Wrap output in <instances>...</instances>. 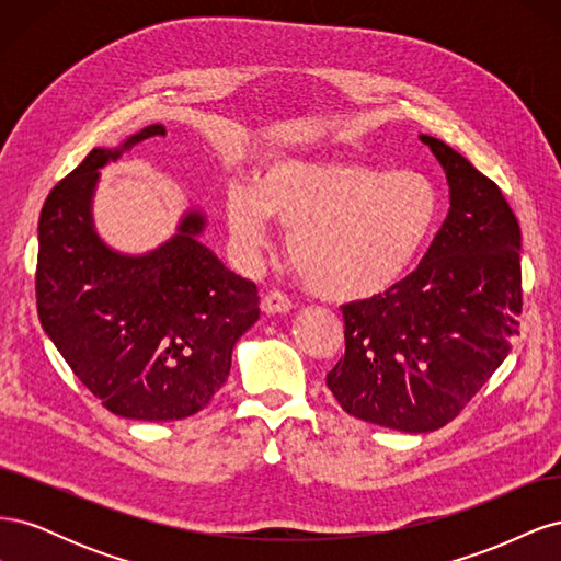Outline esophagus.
<instances>
[{
    "label": "esophagus",
    "instance_id": "obj_1",
    "mask_svg": "<svg viewBox=\"0 0 561 561\" xmlns=\"http://www.w3.org/2000/svg\"><path fill=\"white\" fill-rule=\"evenodd\" d=\"M293 309V299L287 297L285 293L280 290H268L264 297H262V311L264 313H285Z\"/></svg>",
    "mask_w": 561,
    "mask_h": 561
}]
</instances>
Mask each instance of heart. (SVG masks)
<instances>
[{"instance_id":"1","label":"heart","mask_w":561,"mask_h":561,"mask_svg":"<svg viewBox=\"0 0 561 561\" xmlns=\"http://www.w3.org/2000/svg\"><path fill=\"white\" fill-rule=\"evenodd\" d=\"M266 215L287 233L301 280L330 299H367L393 287L439 219L435 184L414 171L322 157L268 163L257 190L229 194V229L243 254L266 243Z\"/></svg>"}]
</instances>
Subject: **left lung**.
Segmentation results:
<instances>
[{
	"label": "left lung",
	"mask_w": 561,
	"mask_h": 561,
	"mask_svg": "<svg viewBox=\"0 0 561 561\" xmlns=\"http://www.w3.org/2000/svg\"><path fill=\"white\" fill-rule=\"evenodd\" d=\"M451 208L419 266L388 290L342 307L346 351L328 375L342 410L383 428L447 426L519 334L522 231L499 184L443 140Z\"/></svg>",
	"instance_id": "8db88e82"
}]
</instances>
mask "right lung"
<instances>
[{
    "instance_id": "obj_1",
    "label": "right lung",
    "mask_w": 561,
    "mask_h": 561,
    "mask_svg": "<svg viewBox=\"0 0 561 561\" xmlns=\"http://www.w3.org/2000/svg\"><path fill=\"white\" fill-rule=\"evenodd\" d=\"M93 149L44 201L37 252V313L65 363L116 416H192L225 386L231 351L260 318L257 285L236 276L196 241L203 215L145 257H124L98 239L91 196L98 168L147 138Z\"/></svg>"
}]
</instances>
